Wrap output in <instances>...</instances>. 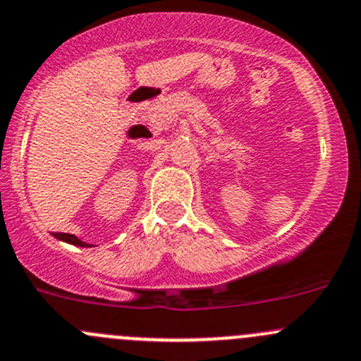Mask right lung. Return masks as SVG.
I'll return each mask as SVG.
<instances>
[{
	"mask_svg": "<svg viewBox=\"0 0 361 361\" xmlns=\"http://www.w3.org/2000/svg\"><path fill=\"white\" fill-rule=\"evenodd\" d=\"M54 238L59 239V241L68 243V245L80 246V248H90V245H87V243H83L82 239H78L76 235H73V234H63V232H59V234H54Z\"/></svg>",
	"mask_w": 361,
	"mask_h": 361,
	"instance_id": "right-lung-1",
	"label": "right lung"
}]
</instances>
